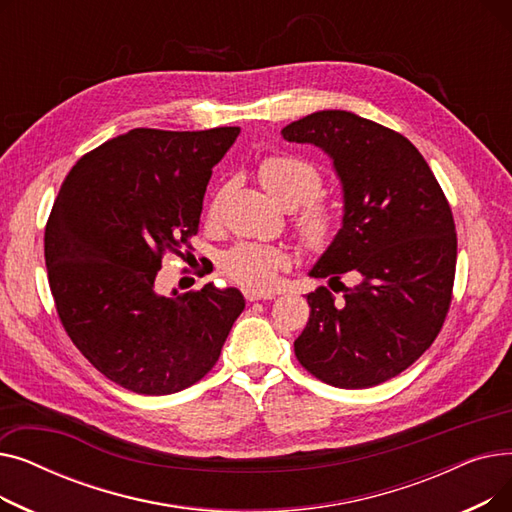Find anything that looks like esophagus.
Here are the masks:
<instances>
[{
    "instance_id": "obj_1",
    "label": "esophagus",
    "mask_w": 512,
    "mask_h": 512,
    "mask_svg": "<svg viewBox=\"0 0 512 512\" xmlns=\"http://www.w3.org/2000/svg\"><path fill=\"white\" fill-rule=\"evenodd\" d=\"M245 297H247V301H270V299H274V294L272 292H257V290H245Z\"/></svg>"
}]
</instances>
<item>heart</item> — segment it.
I'll return each instance as SVG.
<instances>
[{
    "label": "heart",
    "mask_w": 512,
    "mask_h": 512,
    "mask_svg": "<svg viewBox=\"0 0 512 512\" xmlns=\"http://www.w3.org/2000/svg\"><path fill=\"white\" fill-rule=\"evenodd\" d=\"M259 178L282 207H301L297 218L299 234L307 245L319 247L334 230V213L321 203L311 201L321 188V174L307 159L294 155H274L263 159ZM218 213V201H213L209 215ZM286 265V255L280 249L263 245H238L222 257L224 274L249 290H267Z\"/></svg>",
    "instance_id": "obj_1"
}]
</instances>
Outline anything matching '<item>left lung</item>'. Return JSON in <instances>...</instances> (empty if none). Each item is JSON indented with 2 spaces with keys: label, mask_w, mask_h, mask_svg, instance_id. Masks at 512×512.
Here are the masks:
<instances>
[{
  "label": "left lung",
  "mask_w": 512,
  "mask_h": 512,
  "mask_svg": "<svg viewBox=\"0 0 512 512\" xmlns=\"http://www.w3.org/2000/svg\"><path fill=\"white\" fill-rule=\"evenodd\" d=\"M288 143L319 147L342 186V224L311 278L359 282L334 301L326 286L294 355L336 388L378 386L413 365L436 340L456 265L450 205L417 147L353 112L321 110L282 128Z\"/></svg>",
  "instance_id": "left-lung-1"
}]
</instances>
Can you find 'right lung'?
I'll list each match as a JSON object with an SVG mask.
<instances>
[{
  "instance_id": "obj_1",
  "label": "right lung",
  "mask_w": 512,
  "mask_h": 512,
  "mask_svg": "<svg viewBox=\"0 0 512 512\" xmlns=\"http://www.w3.org/2000/svg\"><path fill=\"white\" fill-rule=\"evenodd\" d=\"M238 134L128 130L80 157L53 203L45 265L58 315L89 363L130 392L199 382L245 309L236 288L155 290L164 253L191 249L211 170Z\"/></svg>"
}]
</instances>
